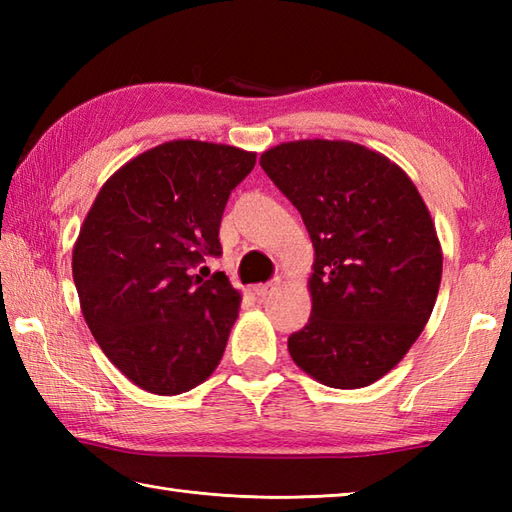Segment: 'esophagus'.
I'll return each mask as SVG.
<instances>
[{"label":"esophagus","mask_w":512,"mask_h":512,"mask_svg":"<svg viewBox=\"0 0 512 512\" xmlns=\"http://www.w3.org/2000/svg\"><path fill=\"white\" fill-rule=\"evenodd\" d=\"M277 281L279 279H273V281H266V284H257L253 290H255V295L257 297H266V295H270V292H273L275 288H277Z\"/></svg>","instance_id":"esophagus-1"}]
</instances>
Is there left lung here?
<instances>
[{
    "label": "left lung",
    "mask_w": 512,
    "mask_h": 512,
    "mask_svg": "<svg viewBox=\"0 0 512 512\" xmlns=\"http://www.w3.org/2000/svg\"><path fill=\"white\" fill-rule=\"evenodd\" d=\"M259 165L297 206L314 264L312 314L288 339L321 385L361 389L391 372L436 306L442 246L416 184L396 162L350 140H292Z\"/></svg>",
    "instance_id": "obj_1"
}]
</instances>
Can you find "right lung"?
<instances>
[{"label": "right lung", "mask_w": 512, "mask_h": 512, "mask_svg": "<svg viewBox=\"0 0 512 512\" xmlns=\"http://www.w3.org/2000/svg\"><path fill=\"white\" fill-rule=\"evenodd\" d=\"M255 151L169 140L114 171L72 250L83 319L112 365L140 389L178 396L220 365L242 295L220 255L228 195L255 167Z\"/></svg>", "instance_id": "add662e5"}]
</instances>
